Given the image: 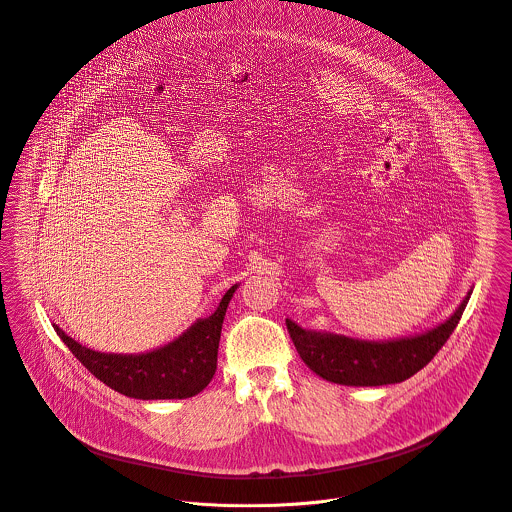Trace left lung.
<instances>
[{"label":"left lung","mask_w":512,"mask_h":512,"mask_svg":"<svg viewBox=\"0 0 512 512\" xmlns=\"http://www.w3.org/2000/svg\"><path fill=\"white\" fill-rule=\"evenodd\" d=\"M471 290L438 327L390 341H365L327 331H311L286 319L301 361L323 380L345 386L396 384L428 365L457 327Z\"/></svg>","instance_id":"obj_1"}]
</instances>
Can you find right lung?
Instances as JSON below:
<instances>
[{
	"mask_svg": "<svg viewBox=\"0 0 512 512\" xmlns=\"http://www.w3.org/2000/svg\"><path fill=\"white\" fill-rule=\"evenodd\" d=\"M238 286L220 299L213 315L197 319L171 343L140 355L92 351L53 325L74 357L112 390L138 400H181L199 394L217 370L226 307Z\"/></svg>",
	"mask_w": 512,
	"mask_h": 512,
	"instance_id": "obj_1",
	"label": "right lung"
}]
</instances>
